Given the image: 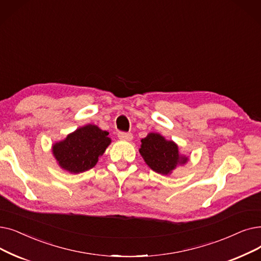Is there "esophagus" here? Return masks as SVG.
<instances>
[{
  "instance_id": "1",
  "label": "esophagus",
  "mask_w": 261,
  "mask_h": 261,
  "mask_svg": "<svg viewBox=\"0 0 261 261\" xmlns=\"http://www.w3.org/2000/svg\"><path fill=\"white\" fill-rule=\"evenodd\" d=\"M118 139L121 140V141L130 142L133 139V135L131 133H127V132H119L118 133Z\"/></svg>"
}]
</instances>
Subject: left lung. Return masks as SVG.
Instances as JSON below:
<instances>
[{
    "label": "left lung",
    "instance_id": "obj_1",
    "mask_svg": "<svg viewBox=\"0 0 261 261\" xmlns=\"http://www.w3.org/2000/svg\"><path fill=\"white\" fill-rule=\"evenodd\" d=\"M141 143L139 151L142 158L158 174L171 175L178 166L185 165L189 161V156L180 153L179 147L174 141L166 140L160 133L150 132L141 140Z\"/></svg>",
    "mask_w": 261,
    "mask_h": 261
}]
</instances>
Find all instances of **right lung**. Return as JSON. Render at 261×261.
<instances>
[{
	"label": "right lung",
	"instance_id": "add662e5",
	"mask_svg": "<svg viewBox=\"0 0 261 261\" xmlns=\"http://www.w3.org/2000/svg\"><path fill=\"white\" fill-rule=\"evenodd\" d=\"M111 143L108 131L88 123L69 133L64 140L54 143L52 153L64 171L80 174L97 164L99 156L105 153Z\"/></svg>",
	"mask_w": 261,
	"mask_h": 261
}]
</instances>
